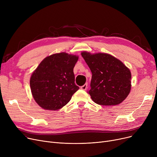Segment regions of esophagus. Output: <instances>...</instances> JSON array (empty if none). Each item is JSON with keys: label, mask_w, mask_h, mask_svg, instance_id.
I'll return each mask as SVG.
<instances>
[{"label": "esophagus", "mask_w": 157, "mask_h": 157, "mask_svg": "<svg viewBox=\"0 0 157 157\" xmlns=\"http://www.w3.org/2000/svg\"><path fill=\"white\" fill-rule=\"evenodd\" d=\"M87 86H88L87 83H85L84 85L81 86L80 87V88H81V90H86V88H87Z\"/></svg>", "instance_id": "esophagus-1"}]
</instances>
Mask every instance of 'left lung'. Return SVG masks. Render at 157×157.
I'll return each mask as SVG.
<instances>
[{"instance_id":"1","label":"left lung","mask_w":157,"mask_h":157,"mask_svg":"<svg viewBox=\"0 0 157 157\" xmlns=\"http://www.w3.org/2000/svg\"><path fill=\"white\" fill-rule=\"evenodd\" d=\"M92 72L88 93L97 104L118 105L124 101L131 88V73L120 60L107 53H81Z\"/></svg>"}]
</instances>
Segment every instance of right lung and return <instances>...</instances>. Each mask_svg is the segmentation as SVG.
I'll return each mask as SVG.
<instances>
[{"mask_svg":"<svg viewBox=\"0 0 157 157\" xmlns=\"http://www.w3.org/2000/svg\"><path fill=\"white\" fill-rule=\"evenodd\" d=\"M78 56L66 53L47 56L32 73L30 86L39 106L47 110L62 108L79 90L73 69Z\"/></svg>","mask_w":157,"mask_h":157,"instance_id":"obj_1","label":"right lung"}]
</instances>
